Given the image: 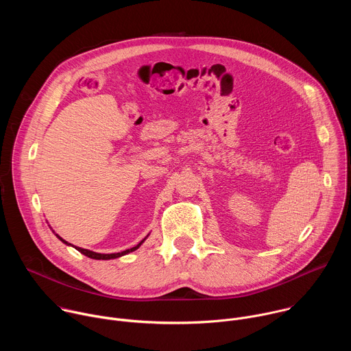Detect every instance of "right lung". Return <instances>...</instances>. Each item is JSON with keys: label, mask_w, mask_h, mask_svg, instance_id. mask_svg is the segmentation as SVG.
<instances>
[{"label": "right lung", "mask_w": 351, "mask_h": 351, "mask_svg": "<svg viewBox=\"0 0 351 351\" xmlns=\"http://www.w3.org/2000/svg\"><path fill=\"white\" fill-rule=\"evenodd\" d=\"M53 231V230H52ZM55 232V231H53ZM55 236L63 243V244H66V245H71V244H69L66 240H63L60 236H58L56 232H55ZM147 237H149V234H147ZM147 237H145L138 245H135L134 248H130V250H125V251H123V252H117V254H97V252H93V251H89V250H84V248H78V247H74V245H71L73 248H75L78 252H81L82 255H85V256H88V258H90V259H96V261H110V259H117V258H121V256H124V255H128V254H131V252H134V251H136L145 241H146V239Z\"/></svg>", "instance_id": "1"}]
</instances>
